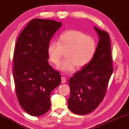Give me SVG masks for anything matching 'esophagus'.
<instances>
[{"mask_svg":"<svg viewBox=\"0 0 129 129\" xmlns=\"http://www.w3.org/2000/svg\"><path fill=\"white\" fill-rule=\"evenodd\" d=\"M61 80H62V83H65L66 82V78H65L64 77H61Z\"/></svg>","mask_w":129,"mask_h":129,"instance_id":"1","label":"esophagus"}]
</instances>
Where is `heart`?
Wrapping results in <instances>:
<instances>
[{"label":"heart","mask_w":129,"mask_h":129,"mask_svg":"<svg viewBox=\"0 0 129 129\" xmlns=\"http://www.w3.org/2000/svg\"><path fill=\"white\" fill-rule=\"evenodd\" d=\"M97 46V42L92 37L86 36L79 30H70L60 35L58 43H50L47 54L50 61L58 65L65 53L67 59L57 69L63 73L69 74L73 72L76 67L81 69L89 63L95 55Z\"/></svg>","instance_id":"b5f03b06"}]
</instances>
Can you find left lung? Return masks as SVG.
Masks as SVG:
<instances>
[{"instance_id":"1","label":"left lung","mask_w":129,"mask_h":129,"mask_svg":"<svg viewBox=\"0 0 129 129\" xmlns=\"http://www.w3.org/2000/svg\"><path fill=\"white\" fill-rule=\"evenodd\" d=\"M99 35L97 50L92 60L69 79V109L77 115H85L98 107L105 95L113 73L109 34L94 27Z\"/></svg>"}]
</instances>
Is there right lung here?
Masks as SVG:
<instances>
[{
	"mask_svg": "<svg viewBox=\"0 0 129 129\" xmlns=\"http://www.w3.org/2000/svg\"><path fill=\"white\" fill-rule=\"evenodd\" d=\"M62 23L35 18L21 31L14 53L13 76L20 106L38 117L50 108V94L61 82L60 74L50 66L47 47Z\"/></svg>",
	"mask_w": 129,
	"mask_h": 129,
	"instance_id": "1",
	"label": "right lung"
}]
</instances>
